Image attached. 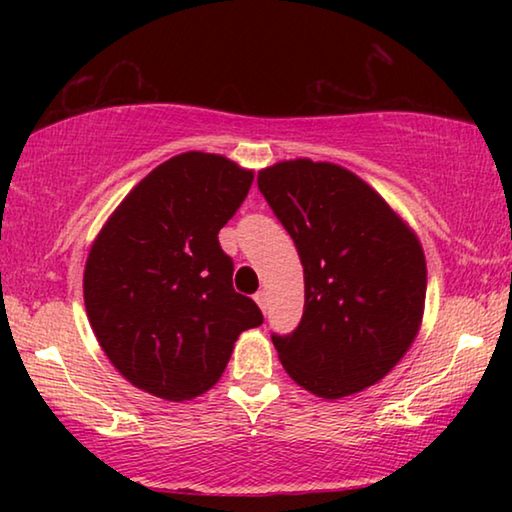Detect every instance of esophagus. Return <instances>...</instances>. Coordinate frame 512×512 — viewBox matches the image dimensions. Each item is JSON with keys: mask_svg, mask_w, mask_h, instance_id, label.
Here are the masks:
<instances>
[{"mask_svg": "<svg viewBox=\"0 0 512 512\" xmlns=\"http://www.w3.org/2000/svg\"><path fill=\"white\" fill-rule=\"evenodd\" d=\"M255 302L259 305V309H262L264 314H266V307H268V296H266V291H257V293H255Z\"/></svg>", "mask_w": 512, "mask_h": 512, "instance_id": "obj_1", "label": "esophagus"}]
</instances>
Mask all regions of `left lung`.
I'll return each instance as SVG.
<instances>
[{
	"label": "left lung",
	"instance_id": "left-lung-1",
	"mask_svg": "<svg viewBox=\"0 0 512 512\" xmlns=\"http://www.w3.org/2000/svg\"><path fill=\"white\" fill-rule=\"evenodd\" d=\"M257 185L305 271L300 325L271 336L284 370L325 400L377 384L422 323L427 262L420 239L339 164L277 162L257 173Z\"/></svg>",
	"mask_w": 512,
	"mask_h": 512
}]
</instances>
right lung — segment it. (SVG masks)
Segmentation results:
<instances>
[{
  "mask_svg": "<svg viewBox=\"0 0 512 512\" xmlns=\"http://www.w3.org/2000/svg\"><path fill=\"white\" fill-rule=\"evenodd\" d=\"M253 178L223 155L180 153L140 180L94 239L85 311L112 366L142 391L169 402L203 395L239 334L262 325L219 244Z\"/></svg>",
  "mask_w": 512,
  "mask_h": 512,
  "instance_id": "obj_1",
  "label": "right lung"
}]
</instances>
